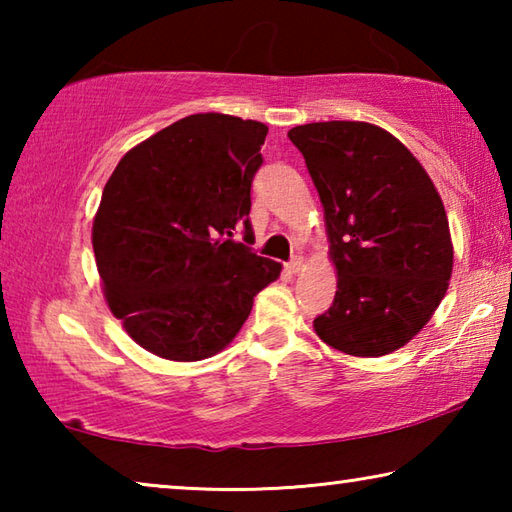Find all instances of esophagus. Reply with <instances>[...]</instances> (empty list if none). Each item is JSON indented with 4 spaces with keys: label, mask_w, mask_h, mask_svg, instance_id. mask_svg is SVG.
<instances>
[{
    "label": "esophagus",
    "mask_w": 512,
    "mask_h": 512,
    "mask_svg": "<svg viewBox=\"0 0 512 512\" xmlns=\"http://www.w3.org/2000/svg\"><path fill=\"white\" fill-rule=\"evenodd\" d=\"M302 262H305V259H302L300 255H296V257H293V259H291V262L287 264V268H289V271H291V273H298V271H300V268H302Z\"/></svg>",
    "instance_id": "1"
}]
</instances>
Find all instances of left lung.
<instances>
[{
    "label": "left lung",
    "mask_w": 512,
    "mask_h": 512,
    "mask_svg": "<svg viewBox=\"0 0 512 512\" xmlns=\"http://www.w3.org/2000/svg\"><path fill=\"white\" fill-rule=\"evenodd\" d=\"M289 140L325 210L336 296L314 329L352 357L409 343L445 298L454 250L443 201L406 146L366 121H316Z\"/></svg>",
    "instance_id": "8db88e82"
}]
</instances>
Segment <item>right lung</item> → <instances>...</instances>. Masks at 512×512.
<instances>
[{
  "label": "right lung",
  "instance_id": "add662e5",
  "mask_svg": "<svg viewBox=\"0 0 512 512\" xmlns=\"http://www.w3.org/2000/svg\"><path fill=\"white\" fill-rule=\"evenodd\" d=\"M266 133L262 121L189 115L128 151L103 187L94 257L110 311L144 350L169 361L212 357L280 277V264L248 246Z\"/></svg>",
  "mask_w": 512,
  "mask_h": 512
}]
</instances>
